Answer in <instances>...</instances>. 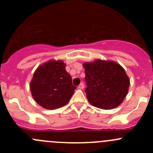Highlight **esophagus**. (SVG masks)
<instances>
[{
	"instance_id": "34e87169",
	"label": "esophagus",
	"mask_w": 153,
	"mask_h": 153,
	"mask_svg": "<svg viewBox=\"0 0 153 153\" xmlns=\"http://www.w3.org/2000/svg\"><path fill=\"white\" fill-rule=\"evenodd\" d=\"M78 88L80 89H83L84 88V84H83V83H81V84H80V85L78 86Z\"/></svg>"
}]
</instances>
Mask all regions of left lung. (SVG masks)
Returning <instances> with one entry per match:
<instances>
[{"label": "left lung", "mask_w": 153, "mask_h": 153, "mask_svg": "<svg viewBox=\"0 0 153 153\" xmlns=\"http://www.w3.org/2000/svg\"><path fill=\"white\" fill-rule=\"evenodd\" d=\"M85 92L92 106L103 109L117 107L126 96L129 80L124 69L112 61L84 63Z\"/></svg>", "instance_id": "obj_1"}]
</instances>
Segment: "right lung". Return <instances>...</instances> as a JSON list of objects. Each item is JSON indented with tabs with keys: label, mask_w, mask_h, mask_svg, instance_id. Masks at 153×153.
I'll return each instance as SVG.
<instances>
[{
	"label": "right lung",
	"mask_w": 153,
	"mask_h": 153,
	"mask_svg": "<svg viewBox=\"0 0 153 153\" xmlns=\"http://www.w3.org/2000/svg\"><path fill=\"white\" fill-rule=\"evenodd\" d=\"M62 61H50L35 70L30 84L31 92L39 105L55 109L66 105L76 89Z\"/></svg>",
	"instance_id": "right-lung-1"
}]
</instances>
